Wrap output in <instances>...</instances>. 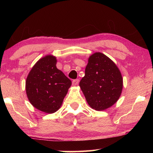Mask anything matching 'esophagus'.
Instances as JSON below:
<instances>
[{
    "label": "esophagus",
    "mask_w": 153,
    "mask_h": 153,
    "mask_svg": "<svg viewBox=\"0 0 153 153\" xmlns=\"http://www.w3.org/2000/svg\"><path fill=\"white\" fill-rule=\"evenodd\" d=\"M79 79H74L73 81H72V84L74 85V86H76L79 84Z\"/></svg>",
    "instance_id": "1"
}]
</instances>
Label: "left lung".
<instances>
[{"mask_svg":"<svg viewBox=\"0 0 153 153\" xmlns=\"http://www.w3.org/2000/svg\"><path fill=\"white\" fill-rule=\"evenodd\" d=\"M79 86L90 107L102 111L117 101L123 79L117 67L108 56L96 53L88 59Z\"/></svg>","mask_w":153,"mask_h":153,"instance_id":"1","label":"left lung"}]
</instances>
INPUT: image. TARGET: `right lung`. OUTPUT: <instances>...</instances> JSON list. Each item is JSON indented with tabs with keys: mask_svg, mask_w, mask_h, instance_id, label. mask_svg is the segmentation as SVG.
I'll return each mask as SVG.
<instances>
[{
	"mask_svg": "<svg viewBox=\"0 0 153 153\" xmlns=\"http://www.w3.org/2000/svg\"><path fill=\"white\" fill-rule=\"evenodd\" d=\"M56 57L46 56L31 69L25 82L28 99L37 109L56 112L63 103L71 81L56 67Z\"/></svg>",
	"mask_w": 153,
	"mask_h": 153,
	"instance_id": "obj_1",
	"label": "right lung"
}]
</instances>
